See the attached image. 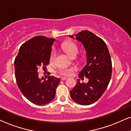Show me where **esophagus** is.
Returning <instances> with one entry per match:
<instances>
[{
	"mask_svg": "<svg viewBox=\"0 0 131 131\" xmlns=\"http://www.w3.org/2000/svg\"><path fill=\"white\" fill-rule=\"evenodd\" d=\"M67 79V78H64V77H62V78H61V81H64V80Z\"/></svg>",
	"mask_w": 131,
	"mask_h": 131,
	"instance_id": "esophagus-1",
	"label": "esophagus"
}]
</instances>
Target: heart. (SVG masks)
<instances>
[{"instance_id":"heart-1","label":"heart","mask_w":131,"mask_h":131,"mask_svg":"<svg viewBox=\"0 0 131 131\" xmlns=\"http://www.w3.org/2000/svg\"><path fill=\"white\" fill-rule=\"evenodd\" d=\"M61 48L63 50L67 52L69 56L72 57L77 56L78 53V46L75 45V43L72 42H65V43L63 44L61 46ZM56 56V51L53 50L52 52L51 53L50 55V59L51 61L54 60L55 57ZM76 70L75 68H61L59 70V72L61 75H66V76H70L71 75L74 71Z\"/></svg>"}]
</instances>
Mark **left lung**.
<instances>
[{"label":"left lung","instance_id":"left-lung-1","mask_svg":"<svg viewBox=\"0 0 131 131\" xmlns=\"http://www.w3.org/2000/svg\"><path fill=\"white\" fill-rule=\"evenodd\" d=\"M75 37L83 44L86 52V64L79 78L82 80L88 78L89 82L81 83L78 79L70 91L71 97L81 105H90L100 98L110 82L112 70L111 57L105 42L91 31L83 30Z\"/></svg>","mask_w":131,"mask_h":131}]
</instances>
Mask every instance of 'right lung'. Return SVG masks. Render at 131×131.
I'll use <instances>...</instances> for the list:
<instances>
[{
    "label": "right lung",
    "mask_w": 131,
    "mask_h": 131,
    "mask_svg": "<svg viewBox=\"0 0 131 131\" xmlns=\"http://www.w3.org/2000/svg\"><path fill=\"white\" fill-rule=\"evenodd\" d=\"M55 41V39L44 36L32 38L20 46L15 60L17 85L23 95L34 104L45 105L52 101L60 81L51 75L48 80L43 77L40 79L38 73L40 67L46 69Z\"/></svg>",
    "instance_id": "add662e5"
}]
</instances>
